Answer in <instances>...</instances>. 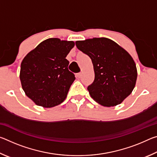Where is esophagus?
<instances>
[{
  "label": "esophagus",
  "mask_w": 157,
  "mask_h": 157,
  "mask_svg": "<svg viewBox=\"0 0 157 157\" xmlns=\"http://www.w3.org/2000/svg\"><path fill=\"white\" fill-rule=\"evenodd\" d=\"M81 76H82V73H78L76 74V78H80Z\"/></svg>",
  "instance_id": "obj_1"
}]
</instances>
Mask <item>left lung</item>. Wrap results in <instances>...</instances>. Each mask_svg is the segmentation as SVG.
Listing matches in <instances>:
<instances>
[{
	"label": "left lung",
	"instance_id": "left-lung-1",
	"mask_svg": "<svg viewBox=\"0 0 157 157\" xmlns=\"http://www.w3.org/2000/svg\"><path fill=\"white\" fill-rule=\"evenodd\" d=\"M91 58L95 79L88 86L91 98L105 107L121 104L134 89L137 69L128 52L109 39L94 38L75 42Z\"/></svg>",
	"mask_w": 157,
	"mask_h": 157
}]
</instances>
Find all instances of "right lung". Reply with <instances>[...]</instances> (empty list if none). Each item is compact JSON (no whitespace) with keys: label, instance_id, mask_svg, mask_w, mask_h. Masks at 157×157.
I'll return each mask as SVG.
<instances>
[{"label":"right lung","instance_id":"right-lung-1","mask_svg":"<svg viewBox=\"0 0 157 157\" xmlns=\"http://www.w3.org/2000/svg\"><path fill=\"white\" fill-rule=\"evenodd\" d=\"M73 41L50 38L42 41L24 57L20 79L25 95L36 105L50 108L66 99L75 75L66 59Z\"/></svg>","mask_w":157,"mask_h":157}]
</instances>
